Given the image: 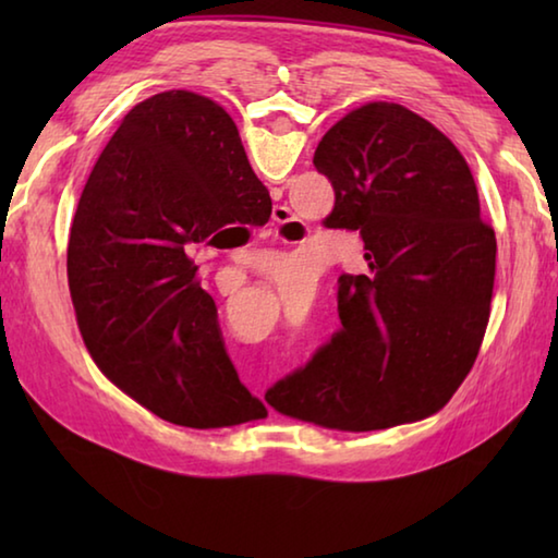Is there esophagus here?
Listing matches in <instances>:
<instances>
[{
	"instance_id": "1",
	"label": "esophagus",
	"mask_w": 558,
	"mask_h": 558,
	"mask_svg": "<svg viewBox=\"0 0 558 558\" xmlns=\"http://www.w3.org/2000/svg\"><path fill=\"white\" fill-rule=\"evenodd\" d=\"M272 221H276V233H278V229H280L282 223L290 221V211L286 209V206H278V209H276V219H272Z\"/></svg>"
}]
</instances>
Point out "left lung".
I'll use <instances>...</instances> for the list:
<instances>
[{
    "label": "left lung",
    "mask_w": 558,
    "mask_h": 558,
    "mask_svg": "<svg viewBox=\"0 0 558 558\" xmlns=\"http://www.w3.org/2000/svg\"><path fill=\"white\" fill-rule=\"evenodd\" d=\"M315 167L335 189L327 229L359 231L366 276H342L339 332L266 393L282 415L364 433L438 413L483 344L495 231L460 149L399 102H366L325 132Z\"/></svg>",
    "instance_id": "8db88e82"
}]
</instances>
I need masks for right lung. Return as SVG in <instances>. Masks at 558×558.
<instances>
[{
    "instance_id": "add662e5",
    "label": "right lung",
    "mask_w": 558,
    "mask_h": 558,
    "mask_svg": "<svg viewBox=\"0 0 558 558\" xmlns=\"http://www.w3.org/2000/svg\"><path fill=\"white\" fill-rule=\"evenodd\" d=\"M266 206L233 118L192 90L137 102L93 165L69 239L75 323L106 379L159 418L229 428L268 415L189 258Z\"/></svg>"
}]
</instances>
